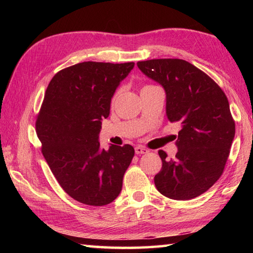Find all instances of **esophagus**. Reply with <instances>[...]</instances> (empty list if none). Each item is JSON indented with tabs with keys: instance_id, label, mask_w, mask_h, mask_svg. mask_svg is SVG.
I'll list each match as a JSON object with an SVG mask.
<instances>
[{
	"instance_id": "1",
	"label": "esophagus",
	"mask_w": 253,
	"mask_h": 253,
	"mask_svg": "<svg viewBox=\"0 0 253 253\" xmlns=\"http://www.w3.org/2000/svg\"><path fill=\"white\" fill-rule=\"evenodd\" d=\"M135 153L137 154V155H140V154H146V153H148V149L144 146H136Z\"/></svg>"
}]
</instances>
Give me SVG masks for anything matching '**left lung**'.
Listing matches in <instances>:
<instances>
[{
	"mask_svg": "<svg viewBox=\"0 0 253 253\" xmlns=\"http://www.w3.org/2000/svg\"><path fill=\"white\" fill-rule=\"evenodd\" d=\"M137 66L166 92V115L179 122L178 151H158L162 169L154 182L166 198L185 201L203 194L223 173L235 134L228 98L205 72L182 59H152Z\"/></svg>",
	"mask_w": 253,
	"mask_h": 253,
	"instance_id": "1",
	"label": "left lung"
}]
</instances>
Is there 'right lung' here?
I'll list each match as a JSON object with an SVG mask.
<instances>
[{"label":"right lung","instance_id":"add662e5","mask_svg":"<svg viewBox=\"0 0 253 253\" xmlns=\"http://www.w3.org/2000/svg\"><path fill=\"white\" fill-rule=\"evenodd\" d=\"M134 62H80L60 70L46 88L36 121L41 152L60 186L80 203L101 207L121 193L134 157L131 145L100 148L101 119Z\"/></svg>","mask_w":253,"mask_h":253}]
</instances>
